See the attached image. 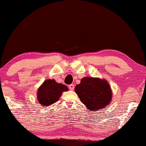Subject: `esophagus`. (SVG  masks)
Instances as JSON below:
<instances>
[{"mask_svg":"<svg viewBox=\"0 0 146 146\" xmlns=\"http://www.w3.org/2000/svg\"><path fill=\"white\" fill-rule=\"evenodd\" d=\"M69 89L71 90H73L74 89V85L73 84H70L69 85Z\"/></svg>","mask_w":146,"mask_h":146,"instance_id":"obj_1","label":"esophagus"}]
</instances>
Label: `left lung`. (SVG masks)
Listing matches in <instances>:
<instances>
[{"label":"left lung","mask_w":146,"mask_h":146,"mask_svg":"<svg viewBox=\"0 0 146 146\" xmlns=\"http://www.w3.org/2000/svg\"><path fill=\"white\" fill-rule=\"evenodd\" d=\"M75 92L82 103L90 111H98L109 105L111 100V90L105 80L94 78H83L75 87Z\"/></svg>","instance_id":"obj_1"}]
</instances>
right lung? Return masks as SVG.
Wrapping results in <instances>:
<instances>
[{"label": "right lung", "mask_w": 146, "mask_h": 146, "mask_svg": "<svg viewBox=\"0 0 146 146\" xmlns=\"http://www.w3.org/2000/svg\"><path fill=\"white\" fill-rule=\"evenodd\" d=\"M68 90L65 85L57 83L54 80H45L39 87L37 98L39 103L46 107L58 101L63 91Z\"/></svg>", "instance_id": "obj_1"}]
</instances>
